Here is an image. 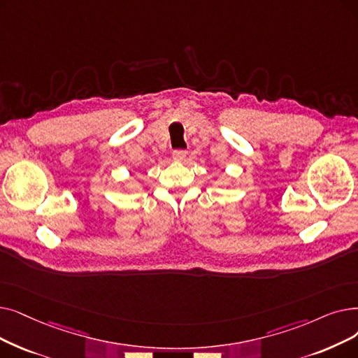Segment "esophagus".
I'll list each match as a JSON object with an SVG mask.
<instances>
[{
  "label": "esophagus",
  "mask_w": 358,
  "mask_h": 358,
  "mask_svg": "<svg viewBox=\"0 0 358 358\" xmlns=\"http://www.w3.org/2000/svg\"><path fill=\"white\" fill-rule=\"evenodd\" d=\"M185 157H187V152H185V150H174V152H173V158H174V161H177V162L184 161Z\"/></svg>",
  "instance_id": "34e87169"
}]
</instances>
